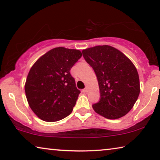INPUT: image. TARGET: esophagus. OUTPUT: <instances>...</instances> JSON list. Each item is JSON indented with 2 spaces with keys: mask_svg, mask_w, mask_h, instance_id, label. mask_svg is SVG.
<instances>
[{
  "mask_svg": "<svg viewBox=\"0 0 160 160\" xmlns=\"http://www.w3.org/2000/svg\"><path fill=\"white\" fill-rule=\"evenodd\" d=\"M83 92H88V87H87L84 89H83Z\"/></svg>",
  "mask_w": 160,
  "mask_h": 160,
  "instance_id": "esophagus-1",
  "label": "esophagus"
}]
</instances>
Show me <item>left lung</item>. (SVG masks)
<instances>
[{
    "label": "left lung",
    "instance_id": "obj_1",
    "mask_svg": "<svg viewBox=\"0 0 160 160\" xmlns=\"http://www.w3.org/2000/svg\"><path fill=\"white\" fill-rule=\"evenodd\" d=\"M82 54L95 71L99 84L100 100L92 105L94 111L109 119L125 116L141 90L134 64L122 52L108 45L88 48Z\"/></svg>",
    "mask_w": 160,
    "mask_h": 160
}]
</instances>
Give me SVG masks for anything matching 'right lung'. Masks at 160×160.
Wrapping results in <instances>:
<instances>
[{"label": "right lung", "mask_w": 160, "mask_h": 160, "mask_svg": "<svg viewBox=\"0 0 160 160\" xmlns=\"http://www.w3.org/2000/svg\"><path fill=\"white\" fill-rule=\"evenodd\" d=\"M82 54L77 49L54 48L34 63L25 91L28 104L45 122H57L73 111L80 91L70 71Z\"/></svg>", "instance_id": "obj_1"}]
</instances>
